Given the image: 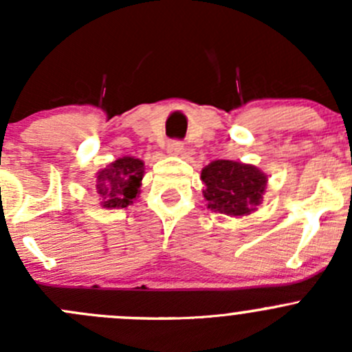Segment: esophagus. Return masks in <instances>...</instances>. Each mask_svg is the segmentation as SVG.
<instances>
[{"label": "esophagus", "instance_id": "34e87169", "mask_svg": "<svg viewBox=\"0 0 352 352\" xmlns=\"http://www.w3.org/2000/svg\"><path fill=\"white\" fill-rule=\"evenodd\" d=\"M184 151V144L180 143V141H170L168 144H166V153L168 155H180Z\"/></svg>", "mask_w": 352, "mask_h": 352}]
</instances>
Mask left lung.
<instances>
[{
    "mask_svg": "<svg viewBox=\"0 0 352 352\" xmlns=\"http://www.w3.org/2000/svg\"><path fill=\"white\" fill-rule=\"evenodd\" d=\"M201 180L208 209L242 218L262 204L269 177L250 163L214 160L201 170Z\"/></svg>",
    "mask_w": 352,
    "mask_h": 352,
    "instance_id": "1",
    "label": "left lung"
}]
</instances>
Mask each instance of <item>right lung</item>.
<instances>
[{
	"mask_svg": "<svg viewBox=\"0 0 352 352\" xmlns=\"http://www.w3.org/2000/svg\"><path fill=\"white\" fill-rule=\"evenodd\" d=\"M144 177V162L122 156L100 168L95 175V189L104 209H122L136 201Z\"/></svg>",
	"mask_w": 352,
	"mask_h": 352,
	"instance_id": "obj_1",
	"label": "right lung"
}]
</instances>
